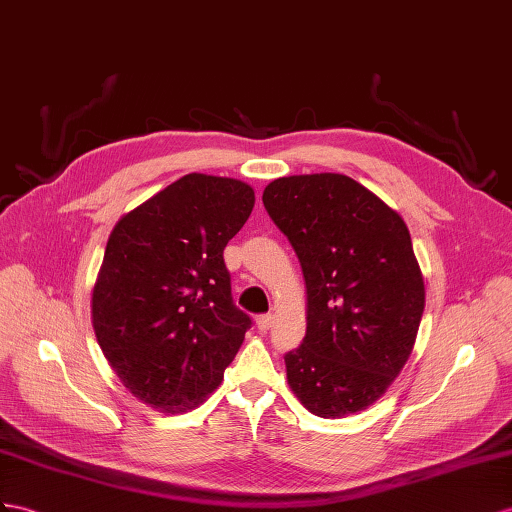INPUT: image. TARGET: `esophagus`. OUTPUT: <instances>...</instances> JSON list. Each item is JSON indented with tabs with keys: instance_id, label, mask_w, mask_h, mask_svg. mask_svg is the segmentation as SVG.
Here are the masks:
<instances>
[{
	"instance_id": "obj_1",
	"label": "esophagus",
	"mask_w": 512,
	"mask_h": 512,
	"mask_svg": "<svg viewBox=\"0 0 512 512\" xmlns=\"http://www.w3.org/2000/svg\"><path fill=\"white\" fill-rule=\"evenodd\" d=\"M272 320H274V316L272 313H261V316H257V329L261 331V333H266V331H270V326H272Z\"/></svg>"
}]
</instances>
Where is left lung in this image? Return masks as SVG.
Wrapping results in <instances>:
<instances>
[{
  "label": "left lung",
  "mask_w": 512,
  "mask_h": 512,
  "mask_svg": "<svg viewBox=\"0 0 512 512\" xmlns=\"http://www.w3.org/2000/svg\"><path fill=\"white\" fill-rule=\"evenodd\" d=\"M264 207L307 283V333L285 355L287 381L313 415L363 411L400 374L424 313L409 229L376 194L335 173L274 179Z\"/></svg>",
  "instance_id": "left-lung-1"
}]
</instances>
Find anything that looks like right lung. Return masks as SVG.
Wrapping results in <instances>:
<instances>
[{"instance_id":"1","label":"right lung","mask_w":512,"mask_h":512,"mask_svg":"<svg viewBox=\"0 0 512 512\" xmlns=\"http://www.w3.org/2000/svg\"><path fill=\"white\" fill-rule=\"evenodd\" d=\"M253 203L238 179L192 173L110 233L93 292L95 335L123 385L157 411L203 402L251 329L222 251Z\"/></svg>"}]
</instances>
